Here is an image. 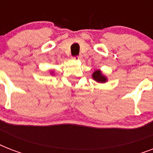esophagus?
<instances>
[{
  "mask_svg": "<svg viewBox=\"0 0 153 153\" xmlns=\"http://www.w3.org/2000/svg\"><path fill=\"white\" fill-rule=\"evenodd\" d=\"M82 55H77V56H74V59H78V60H79V59H82Z\"/></svg>",
  "mask_w": 153,
  "mask_h": 153,
  "instance_id": "34e87169",
  "label": "esophagus"
}]
</instances>
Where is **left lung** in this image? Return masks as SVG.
<instances>
[{
	"label": "left lung",
	"mask_w": 153,
	"mask_h": 153,
	"mask_svg": "<svg viewBox=\"0 0 153 153\" xmlns=\"http://www.w3.org/2000/svg\"><path fill=\"white\" fill-rule=\"evenodd\" d=\"M92 78L98 82H105L107 81V78L102 74L100 70H96L92 74Z\"/></svg>",
	"instance_id": "left-lung-1"
}]
</instances>
